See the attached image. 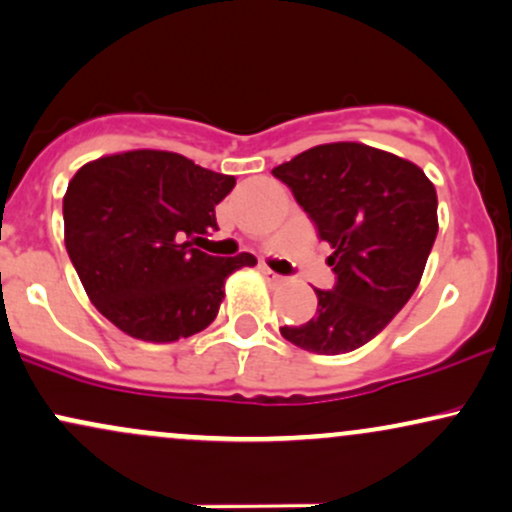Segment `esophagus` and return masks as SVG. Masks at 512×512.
I'll use <instances>...</instances> for the list:
<instances>
[{
    "mask_svg": "<svg viewBox=\"0 0 512 512\" xmlns=\"http://www.w3.org/2000/svg\"><path fill=\"white\" fill-rule=\"evenodd\" d=\"M262 272L267 274L269 279H272V281H281V279H284V276H279V274H276V272H272V269H269V267H262Z\"/></svg>",
    "mask_w": 512,
    "mask_h": 512,
    "instance_id": "esophagus-1",
    "label": "esophagus"
}]
</instances>
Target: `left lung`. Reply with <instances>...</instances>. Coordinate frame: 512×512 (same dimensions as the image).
Listing matches in <instances>:
<instances>
[{"mask_svg": "<svg viewBox=\"0 0 512 512\" xmlns=\"http://www.w3.org/2000/svg\"><path fill=\"white\" fill-rule=\"evenodd\" d=\"M332 245V291L284 339L322 356L349 354L392 322L419 286L438 233V197L416 163L358 142L320 144L272 170Z\"/></svg>", "mask_w": 512, "mask_h": 512, "instance_id": "obj_1", "label": "left lung"}]
</instances>
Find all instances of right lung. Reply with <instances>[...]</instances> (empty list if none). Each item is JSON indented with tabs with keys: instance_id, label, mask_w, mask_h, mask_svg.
<instances>
[{
	"instance_id": "1",
	"label": "right lung",
	"mask_w": 512,
	"mask_h": 512,
	"mask_svg": "<svg viewBox=\"0 0 512 512\" xmlns=\"http://www.w3.org/2000/svg\"><path fill=\"white\" fill-rule=\"evenodd\" d=\"M233 175L158 149L103 156L76 170L64 195V245L98 313L129 337L168 344L219 315L226 279L257 264L214 257L195 236L214 231Z\"/></svg>"
}]
</instances>
